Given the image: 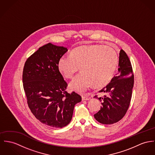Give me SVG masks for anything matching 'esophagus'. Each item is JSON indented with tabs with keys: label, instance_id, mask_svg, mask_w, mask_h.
Listing matches in <instances>:
<instances>
[{
	"label": "esophagus",
	"instance_id": "obj_1",
	"mask_svg": "<svg viewBox=\"0 0 155 155\" xmlns=\"http://www.w3.org/2000/svg\"><path fill=\"white\" fill-rule=\"evenodd\" d=\"M89 99H90V98L86 95L82 96V100H89Z\"/></svg>",
	"mask_w": 155,
	"mask_h": 155
}]
</instances>
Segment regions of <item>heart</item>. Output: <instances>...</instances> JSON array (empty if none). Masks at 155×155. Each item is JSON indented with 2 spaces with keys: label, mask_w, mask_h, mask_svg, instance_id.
Listing matches in <instances>:
<instances>
[{
  "label": "heart",
  "mask_w": 155,
  "mask_h": 155,
  "mask_svg": "<svg viewBox=\"0 0 155 155\" xmlns=\"http://www.w3.org/2000/svg\"><path fill=\"white\" fill-rule=\"evenodd\" d=\"M118 64V55L111 47L94 44L73 49L69 57L63 56L58 63L61 74L71 79L78 68L81 72L70 84L72 90L83 93L93 85H106L112 79Z\"/></svg>",
  "instance_id": "obj_1"
}]
</instances>
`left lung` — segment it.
<instances>
[{
	"instance_id": "obj_1",
	"label": "left lung",
	"mask_w": 155,
	"mask_h": 155,
	"mask_svg": "<svg viewBox=\"0 0 155 155\" xmlns=\"http://www.w3.org/2000/svg\"><path fill=\"white\" fill-rule=\"evenodd\" d=\"M134 75L131 62L126 53L120 51L118 73L100 93L106 94L98 98L102 101L100 110L94 115L95 120L104 124L117 123L126 114L131 100Z\"/></svg>"
}]
</instances>
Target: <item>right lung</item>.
<instances>
[{
	"mask_svg": "<svg viewBox=\"0 0 155 155\" xmlns=\"http://www.w3.org/2000/svg\"><path fill=\"white\" fill-rule=\"evenodd\" d=\"M67 51L48 43L27 59L23 70L24 91L31 112L41 123L55 128L70 123L75 105L81 101L79 94L66 91L68 85L58 68Z\"/></svg>",
	"mask_w": 155,
	"mask_h": 155,
	"instance_id": "add662e5",
	"label": "right lung"
}]
</instances>
